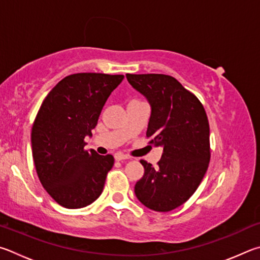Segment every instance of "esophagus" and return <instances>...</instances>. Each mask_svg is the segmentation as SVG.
<instances>
[{"label": "esophagus", "mask_w": 260, "mask_h": 260, "mask_svg": "<svg viewBox=\"0 0 260 260\" xmlns=\"http://www.w3.org/2000/svg\"><path fill=\"white\" fill-rule=\"evenodd\" d=\"M114 158H115L116 161H123V160H127V158H129V156H126L125 154H123V153L117 152V153L114 154Z\"/></svg>", "instance_id": "esophagus-1"}]
</instances>
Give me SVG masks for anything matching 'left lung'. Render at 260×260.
<instances>
[{
	"instance_id": "obj_1",
	"label": "left lung",
	"mask_w": 260,
	"mask_h": 260,
	"mask_svg": "<svg viewBox=\"0 0 260 260\" xmlns=\"http://www.w3.org/2000/svg\"><path fill=\"white\" fill-rule=\"evenodd\" d=\"M134 88L151 105L146 136L163 147L157 167L142 160L144 176L135 186L145 207L167 212L192 197L210 162V129L198 97L175 77L165 74H126Z\"/></svg>"
}]
</instances>
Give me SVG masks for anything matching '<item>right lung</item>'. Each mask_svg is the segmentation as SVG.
I'll use <instances>...</instances> for the list:
<instances>
[{
    "label": "right lung",
    "mask_w": 260,
    "mask_h": 260,
    "mask_svg": "<svg viewBox=\"0 0 260 260\" xmlns=\"http://www.w3.org/2000/svg\"><path fill=\"white\" fill-rule=\"evenodd\" d=\"M123 75L77 73L58 82L43 100L31 127V153L39 179L54 201L79 209L103 192L114 157L85 151L109 94Z\"/></svg>",
    "instance_id": "right-lung-1"
}]
</instances>
